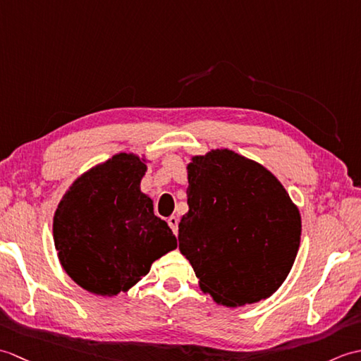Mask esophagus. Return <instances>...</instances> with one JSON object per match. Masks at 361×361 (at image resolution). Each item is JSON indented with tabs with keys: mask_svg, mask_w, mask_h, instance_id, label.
Here are the masks:
<instances>
[{
	"mask_svg": "<svg viewBox=\"0 0 361 361\" xmlns=\"http://www.w3.org/2000/svg\"><path fill=\"white\" fill-rule=\"evenodd\" d=\"M167 225L171 226V229L173 231V234H176L178 233V217H175V216H171L167 219Z\"/></svg>",
	"mask_w": 361,
	"mask_h": 361,
	"instance_id": "34e87169",
	"label": "esophagus"
}]
</instances>
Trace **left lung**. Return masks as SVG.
Segmentation results:
<instances>
[{"label":"left lung","mask_w":361,"mask_h":361,"mask_svg":"<svg viewBox=\"0 0 361 361\" xmlns=\"http://www.w3.org/2000/svg\"><path fill=\"white\" fill-rule=\"evenodd\" d=\"M188 214L180 251L200 287L228 307L271 296L301 240V216L264 166L233 150H211L188 166Z\"/></svg>","instance_id":"1"}]
</instances>
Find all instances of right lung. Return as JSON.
Listing matches in <instances>:
<instances>
[{"label": "right lung", "instance_id": "right-lung-1", "mask_svg": "<svg viewBox=\"0 0 361 361\" xmlns=\"http://www.w3.org/2000/svg\"><path fill=\"white\" fill-rule=\"evenodd\" d=\"M145 169L135 155H114L75 180L56 211L60 264L91 293L127 291L176 248L172 229L153 214L152 200L140 189Z\"/></svg>", "mask_w": 361, "mask_h": 361}]
</instances>
